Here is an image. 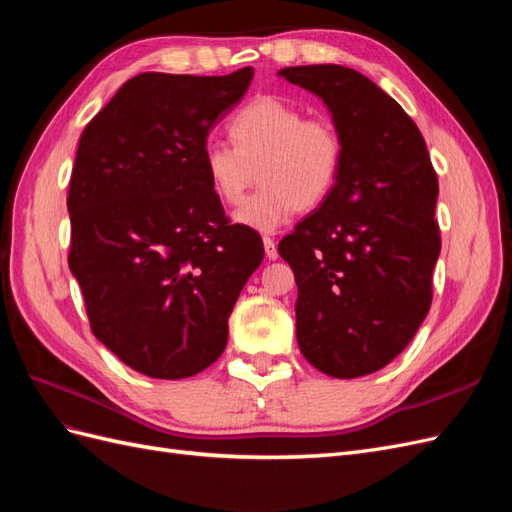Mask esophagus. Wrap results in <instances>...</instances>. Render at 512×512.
<instances>
[{
	"mask_svg": "<svg viewBox=\"0 0 512 512\" xmlns=\"http://www.w3.org/2000/svg\"><path fill=\"white\" fill-rule=\"evenodd\" d=\"M262 243H265V254L269 260H275L277 258V245L271 237H262Z\"/></svg>",
	"mask_w": 512,
	"mask_h": 512,
	"instance_id": "1",
	"label": "esophagus"
}]
</instances>
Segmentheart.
<instances>
[{
  "instance_id": "b5f03b06",
  "label": "heart",
  "mask_w": 512,
  "mask_h": 512,
  "mask_svg": "<svg viewBox=\"0 0 512 512\" xmlns=\"http://www.w3.org/2000/svg\"><path fill=\"white\" fill-rule=\"evenodd\" d=\"M228 145H209L203 164L213 192L239 205L258 168L262 188L235 213L241 226L271 232L297 209H314L333 192L344 162L342 136L329 119L262 96L230 119Z\"/></svg>"
}]
</instances>
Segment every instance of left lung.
<instances>
[{
  "mask_svg": "<svg viewBox=\"0 0 512 512\" xmlns=\"http://www.w3.org/2000/svg\"><path fill=\"white\" fill-rule=\"evenodd\" d=\"M277 74L327 104L344 145L329 198L277 245L299 288L297 342L322 374H374L429 312L436 170L416 123L361 72L318 64Z\"/></svg>",
  "mask_w": 512,
  "mask_h": 512,
  "instance_id": "obj_1",
  "label": "left lung"
}]
</instances>
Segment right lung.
<instances>
[{
	"mask_svg": "<svg viewBox=\"0 0 512 512\" xmlns=\"http://www.w3.org/2000/svg\"><path fill=\"white\" fill-rule=\"evenodd\" d=\"M252 76L138 74L81 134L68 265L91 331L149 378H190L218 361L265 256L252 228L228 224L203 164L211 128Z\"/></svg>",
	"mask_w": 512,
	"mask_h": 512,
	"instance_id": "1",
	"label": "right lung"
}]
</instances>
